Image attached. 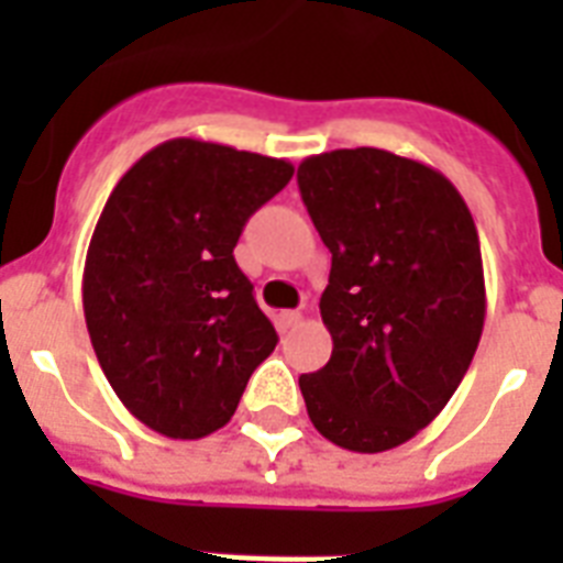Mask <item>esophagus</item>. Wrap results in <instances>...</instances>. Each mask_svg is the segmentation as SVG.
Wrapping results in <instances>:
<instances>
[{
    "label": "esophagus",
    "instance_id": "34e87169",
    "mask_svg": "<svg viewBox=\"0 0 563 563\" xmlns=\"http://www.w3.org/2000/svg\"><path fill=\"white\" fill-rule=\"evenodd\" d=\"M300 321H303V316H300V312H295V309H286V312H280V316H277V324H280L283 333H289V330H295V327H298Z\"/></svg>",
    "mask_w": 563,
    "mask_h": 563
}]
</instances>
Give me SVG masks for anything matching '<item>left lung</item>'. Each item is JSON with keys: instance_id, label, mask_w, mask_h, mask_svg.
Wrapping results in <instances>:
<instances>
[{"instance_id": "obj_1", "label": "left lung", "mask_w": 563, "mask_h": 563, "mask_svg": "<svg viewBox=\"0 0 563 563\" xmlns=\"http://www.w3.org/2000/svg\"><path fill=\"white\" fill-rule=\"evenodd\" d=\"M300 198L333 254L321 318L333 356L300 376L312 427L353 453L406 444L441 415L485 327L479 233L427 163L339 148L298 166Z\"/></svg>"}]
</instances>
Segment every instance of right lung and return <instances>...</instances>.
<instances>
[{
    "label": "right lung",
    "instance_id": "obj_1",
    "mask_svg": "<svg viewBox=\"0 0 563 563\" xmlns=\"http://www.w3.org/2000/svg\"><path fill=\"white\" fill-rule=\"evenodd\" d=\"M291 175L289 161L178 136L110 192L84 263V318L108 383L154 432L221 429L272 356L277 333L233 247Z\"/></svg>",
    "mask_w": 563,
    "mask_h": 563
}]
</instances>
